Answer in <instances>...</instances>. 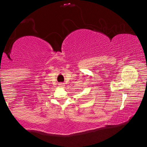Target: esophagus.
I'll return each mask as SVG.
<instances>
[{"mask_svg":"<svg viewBox=\"0 0 147 147\" xmlns=\"http://www.w3.org/2000/svg\"><path fill=\"white\" fill-rule=\"evenodd\" d=\"M59 85V87H61V88H63L64 86H65V85H64V84H63V83H60Z\"/></svg>","mask_w":147,"mask_h":147,"instance_id":"obj_1","label":"esophagus"}]
</instances>
